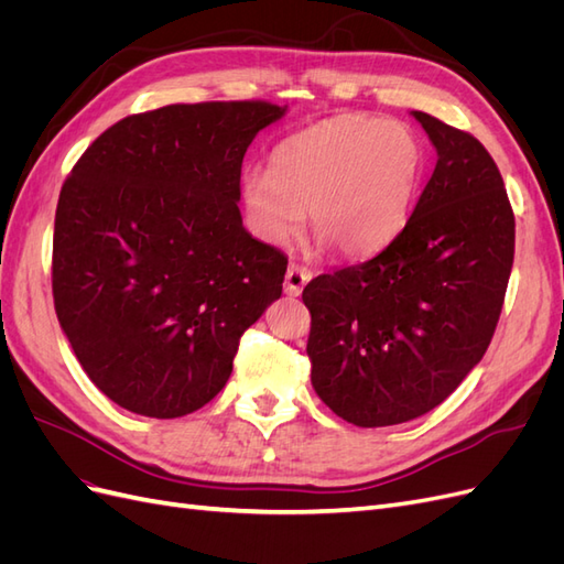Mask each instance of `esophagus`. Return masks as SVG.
Listing matches in <instances>:
<instances>
[{"mask_svg":"<svg viewBox=\"0 0 564 564\" xmlns=\"http://www.w3.org/2000/svg\"><path fill=\"white\" fill-rule=\"evenodd\" d=\"M313 272L305 268V265H299V263H292L286 268V275H284V292L289 296H301L303 286L311 282Z\"/></svg>","mask_w":564,"mask_h":564,"instance_id":"1","label":"esophagus"}]
</instances>
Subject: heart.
<instances>
[{"instance_id": "b5f03b06", "label": "heart", "mask_w": 564, "mask_h": 564, "mask_svg": "<svg viewBox=\"0 0 564 564\" xmlns=\"http://www.w3.org/2000/svg\"><path fill=\"white\" fill-rule=\"evenodd\" d=\"M425 169L419 133L398 119L344 115L282 141L270 172L242 178L251 224L280 245L308 212L317 240L344 259L388 247L406 226Z\"/></svg>"}]
</instances>
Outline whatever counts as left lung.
<instances>
[{"label":"left lung","mask_w":564,"mask_h":564,"mask_svg":"<svg viewBox=\"0 0 564 564\" xmlns=\"http://www.w3.org/2000/svg\"><path fill=\"white\" fill-rule=\"evenodd\" d=\"M412 115L437 164L406 226L373 259L303 289L313 388L360 429L419 419L452 395L482 360L513 268L499 166L468 131Z\"/></svg>","instance_id":"obj_1"}]
</instances>
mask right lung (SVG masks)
Segmentation results:
<instances>
[{"label": "right lung", "mask_w": 564, "mask_h": 564, "mask_svg": "<svg viewBox=\"0 0 564 564\" xmlns=\"http://www.w3.org/2000/svg\"><path fill=\"white\" fill-rule=\"evenodd\" d=\"M286 108L176 104L129 115L61 187L51 286L61 327L100 392L176 419L230 379L242 334L280 299L286 256L245 230L253 135Z\"/></svg>", "instance_id": "obj_1"}]
</instances>
